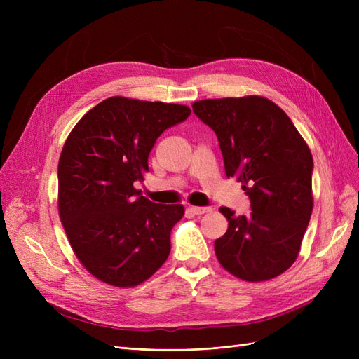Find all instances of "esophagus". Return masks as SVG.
<instances>
[{
	"instance_id": "obj_1",
	"label": "esophagus",
	"mask_w": 359,
	"mask_h": 359,
	"mask_svg": "<svg viewBox=\"0 0 359 359\" xmlns=\"http://www.w3.org/2000/svg\"><path fill=\"white\" fill-rule=\"evenodd\" d=\"M189 210H190L193 214H196V215H202V214H206V212L211 211L210 206H190Z\"/></svg>"
}]
</instances>
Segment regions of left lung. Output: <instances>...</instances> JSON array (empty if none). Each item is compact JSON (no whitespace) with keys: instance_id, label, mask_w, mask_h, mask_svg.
Here are the masks:
<instances>
[{"instance_id":"1","label":"left lung","mask_w":359,"mask_h":359,"mask_svg":"<svg viewBox=\"0 0 359 359\" xmlns=\"http://www.w3.org/2000/svg\"><path fill=\"white\" fill-rule=\"evenodd\" d=\"M214 130L226 177L250 198V215L222 206L229 222L214 250L222 266L245 281L283 274L297 260L313 211V157L283 109L265 97H227L193 103Z\"/></svg>"}]
</instances>
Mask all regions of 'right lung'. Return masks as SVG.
Listing matches in <instances>:
<instances>
[{
  "instance_id": "obj_1",
  "label": "right lung",
  "mask_w": 359,
  "mask_h": 359,
  "mask_svg": "<svg viewBox=\"0 0 359 359\" xmlns=\"http://www.w3.org/2000/svg\"><path fill=\"white\" fill-rule=\"evenodd\" d=\"M191 114L182 104L109 97L70 132L58 163V212L73 252L103 283L132 287L166 262L182 205L140 196L148 156L166 128Z\"/></svg>"
}]
</instances>
